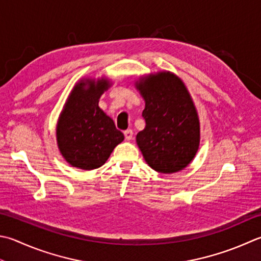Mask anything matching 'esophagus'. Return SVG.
Wrapping results in <instances>:
<instances>
[{"mask_svg":"<svg viewBox=\"0 0 261 261\" xmlns=\"http://www.w3.org/2000/svg\"><path fill=\"white\" fill-rule=\"evenodd\" d=\"M124 135H125V139H126L127 141L132 140V137H133V130H132V129L125 130V132H124Z\"/></svg>","mask_w":261,"mask_h":261,"instance_id":"obj_1","label":"esophagus"}]
</instances>
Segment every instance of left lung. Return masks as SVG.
I'll use <instances>...</instances> for the list:
<instances>
[{
    "mask_svg": "<svg viewBox=\"0 0 261 261\" xmlns=\"http://www.w3.org/2000/svg\"><path fill=\"white\" fill-rule=\"evenodd\" d=\"M135 87L145 101L146 125L136 135L145 162L160 174L183 170L200 146L199 115L188 87L167 70L141 76Z\"/></svg>",
    "mask_w": 261,
    "mask_h": 261,
    "instance_id": "obj_1",
    "label": "left lung"
}]
</instances>
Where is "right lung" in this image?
<instances>
[{"label": "right lung", "instance_id": "1", "mask_svg": "<svg viewBox=\"0 0 261 261\" xmlns=\"http://www.w3.org/2000/svg\"><path fill=\"white\" fill-rule=\"evenodd\" d=\"M111 85L106 76L83 77L67 97L56 133L58 149L71 167L83 170L99 168L125 139L99 107L101 95Z\"/></svg>", "mask_w": 261, "mask_h": 261}]
</instances>
